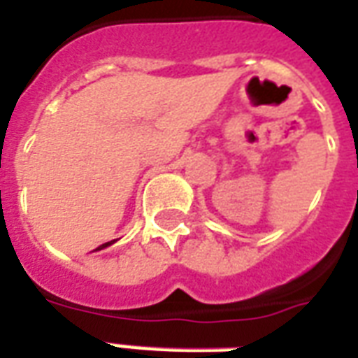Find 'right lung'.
<instances>
[{"instance_id":"right-lung-1","label":"right lung","mask_w":358,"mask_h":358,"mask_svg":"<svg viewBox=\"0 0 358 358\" xmlns=\"http://www.w3.org/2000/svg\"><path fill=\"white\" fill-rule=\"evenodd\" d=\"M112 243H113V241H112ZM112 243H106V245H102V246H98L96 250H100V248H106V246H110V245H112Z\"/></svg>"}]
</instances>
